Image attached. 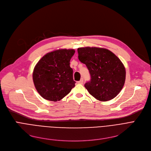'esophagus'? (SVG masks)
<instances>
[{
	"mask_svg": "<svg viewBox=\"0 0 151 151\" xmlns=\"http://www.w3.org/2000/svg\"><path fill=\"white\" fill-rule=\"evenodd\" d=\"M78 83L80 84H83V79H81V80L78 81Z\"/></svg>",
	"mask_w": 151,
	"mask_h": 151,
	"instance_id": "esophagus-1",
	"label": "esophagus"
}]
</instances>
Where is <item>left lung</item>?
I'll return each instance as SVG.
<instances>
[{"mask_svg":"<svg viewBox=\"0 0 151 151\" xmlns=\"http://www.w3.org/2000/svg\"><path fill=\"white\" fill-rule=\"evenodd\" d=\"M78 59L88 67L91 81L84 85L97 100L106 101L116 97L125 83V68L109 50L97 47L78 48Z\"/></svg>","mask_w":151,"mask_h":151,"instance_id":"left-lung-1","label":"left lung"}]
</instances>
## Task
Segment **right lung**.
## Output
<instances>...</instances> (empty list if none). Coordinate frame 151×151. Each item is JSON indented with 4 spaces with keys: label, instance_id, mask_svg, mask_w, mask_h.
<instances>
[{
    "label": "right lung",
    "instance_id": "obj_1",
    "mask_svg": "<svg viewBox=\"0 0 151 151\" xmlns=\"http://www.w3.org/2000/svg\"><path fill=\"white\" fill-rule=\"evenodd\" d=\"M75 51L60 49L46 54L35 66L33 81L39 94L45 99L57 101L75 87L73 70L70 67Z\"/></svg>",
    "mask_w": 151,
    "mask_h": 151
}]
</instances>
